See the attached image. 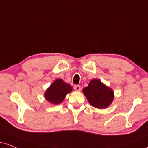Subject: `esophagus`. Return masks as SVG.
I'll list each match as a JSON object with an SVG mask.
<instances>
[{
    "instance_id": "obj_1",
    "label": "esophagus",
    "mask_w": 148,
    "mask_h": 148,
    "mask_svg": "<svg viewBox=\"0 0 148 148\" xmlns=\"http://www.w3.org/2000/svg\"><path fill=\"white\" fill-rule=\"evenodd\" d=\"M74 90H75V91H76V92H79V91H81V86H80V85H75V86H74Z\"/></svg>"
}]
</instances>
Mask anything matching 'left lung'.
Here are the masks:
<instances>
[{
    "label": "left lung",
    "mask_w": 148,
    "mask_h": 148,
    "mask_svg": "<svg viewBox=\"0 0 148 148\" xmlns=\"http://www.w3.org/2000/svg\"><path fill=\"white\" fill-rule=\"evenodd\" d=\"M83 93L90 104L98 109L108 108L114 98L113 90L96 79L91 80L88 86L83 88Z\"/></svg>",
    "instance_id": "1"
}]
</instances>
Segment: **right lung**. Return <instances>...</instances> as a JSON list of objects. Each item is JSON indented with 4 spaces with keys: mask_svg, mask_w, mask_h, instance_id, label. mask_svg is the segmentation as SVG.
Returning a JSON list of instances; mask_svg holds the SVG:
<instances>
[{
    "mask_svg": "<svg viewBox=\"0 0 148 148\" xmlns=\"http://www.w3.org/2000/svg\"><path fill=\"white\" fill-rule=\"evenodd\" d=\"M72 91V87L63 79H58L53 82L44 94V97L48 102L54 105L61 103L67 94Z\"/></svg>",
    "mask_w": 148,
    "mask_h": 148,
    "instance_id": "right-lung-1",
    "label": "right lung"
}]
</instances>
